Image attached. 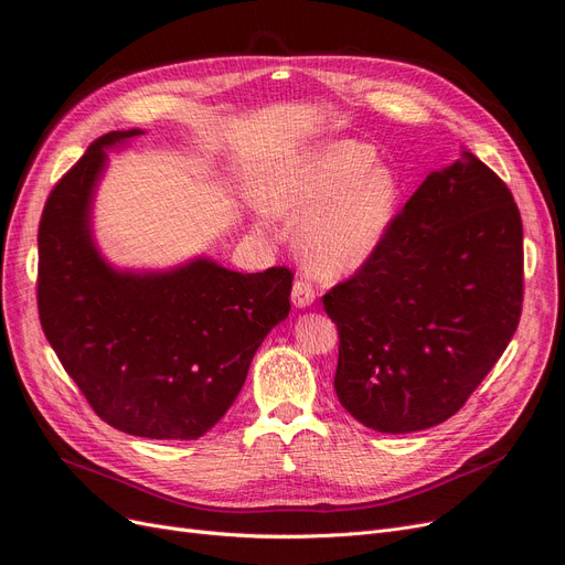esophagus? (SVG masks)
I'll list each match as a JSON object with an SVG mask.
<instances>
[{"label": "esophagus", "instance_id": "esophagus-1", "mask_svg": "<svg viewBox=\"0 0 565 565\" xmlns=\"http://www.w3.org/2000/svg\"><path fill=\"white\" fill-rule=\"evenodd\" d=\"M316 301V289L309 280H297L292 285V303L297 309H309V306Z\"/></svg>", "mask_w": 565, "mask_h": 565}]
</instances>
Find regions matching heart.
I'll use <instances>...</instances> for the list:
<instances>
[{
	"mask_svg": "<svg viewBox=\"0 0 565 565\" xmlns=\"http://www.w3.org/2000/svg\"><path fill=\"white\" fill-rule=\"evenodd\" d=\"M370 143L337 139L273 167L259 195V226L303 216L297 247L320 276H347L377 252L396 218L401 179Z\"/></svg>",
	"mask_w": 565,
	"mask_h": 565,
	"instance_id": "heart-1",
	"label": "heart"
}]
</instances>
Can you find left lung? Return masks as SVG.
<instances>
[{"label":"left lung","instance_id":"1","mask_svg":"<svg viewBox=\"0 0 565 565\" xmlns=\"http://www.w3.org/2000/svg\"><path fill=\"white\" fill-rule=\"evenodd\" d=\"M339 403L382 434L450 419L514 337L523 224L507 183L461 150L405 202L370 259L322 297Z\"/></svg>","mask_w":565,"mask_h":565}]
</instances>
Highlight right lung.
I'll return each mask as SVG.
<instances>
[{
    "instance_id": "1",
    "label": "right lung",
    "mask_w": 565,
    "mask_h": 565,
    "mask_svg": "<svg viewBox=\"0 0 565 565\" xmlns=\"http://www.w3.org/2000/svg\"><path fill=\"white\" fill-rule=\"evenodd\" d=\"M96 139L49 193L38 247L40 322L61 365L94 407L141 438L193 440L226 415L264 337L289 313L292 270L235 273L212 259L169 270H117L92 235L108 148Z\"/></svg>"
}]
</instances>
